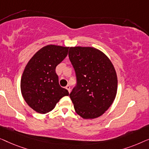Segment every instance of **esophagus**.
<instances>
[{"instance_id": "obj_1", "label": "esophagus", "mask_w": 149, "mask_h": 149, "mask_svg": "<svg viewBox=\"0 0 149 149\" xmlns=\"http://www.w3.org/2000/svg\"><path fill=\"white\" fill-rule=\"evenodd\" d=\"M65 88L68 90V92L69 93H70V91H71V89H70V86L69 85H68V86H66V87H65Z\"/></svg>"}]
</instances>
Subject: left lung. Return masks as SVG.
Returning a JSON list of instances; mask_svg holds the SVG:
<instances>
[{"instance_id": "obj_1", "label": "left lung", "mask_w": 149, "mask_h": 149, "mask_svg": "<svg viewBox=\"0 0 149 149\" xmlns=\"http://www.w3.org/2000/svg\"><path fill=\"white\" fill-rule=\"evenodd\" d=\"M69 58L76 75V86L70 95L75 112L84 119L102 116L117 94V77L112 63L93 47H70Z\"/></svg>"}]
</instances>
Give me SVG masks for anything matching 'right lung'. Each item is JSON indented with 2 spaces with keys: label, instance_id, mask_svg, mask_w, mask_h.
Here are the masks:
<instances>
[{
  "label": "right lung",
  "instance_id": "right-lung-1",
  "mask_svg": "<svg viewBox=\"0 0 149 149\" xmlns=\"http://www.w3.org/2000/svg\"><path fill=\"white\" fill-rule=\"evenodd\" d=\"M69 47L47 45L29 61L21 79V91L27 104L39 113H47L55 107L68 90L60 86L56 67L66 57Z\"/></svg>",
  "mask_w": 149,
  "mask_h": 149
}]
</instances>
